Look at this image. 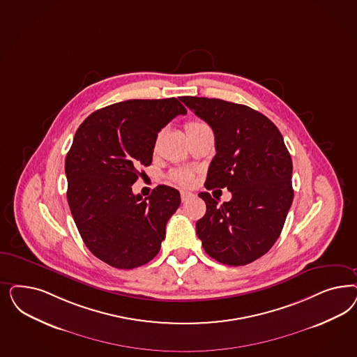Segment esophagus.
I'll use <instances>...</instances> for the list:
<instances>
[{
    "mask_svg": "<svg viewBox=\"0 0 357 357\" xmlns=\"http://www.w3.org/2000/svg\"><path fill=\"white\" fill-rule=\"evenodd\" d=\"M180 195H181V199H183V201H188L189 198H192V197L195 196L193 193L186 192V190H181V193H180Z\"/></svg>",
    "mask_w": 357,
    "mask_h": 357,
    "instance_id": "esophagus-1",
    "label": "esophagus"
}]
</instances>
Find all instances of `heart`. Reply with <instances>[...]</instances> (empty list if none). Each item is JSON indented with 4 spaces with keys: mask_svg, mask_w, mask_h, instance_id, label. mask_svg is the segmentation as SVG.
Instances as JSON below:
<instances>
[{
    "mask_svg": "<svg viewBox=\"0 0 357 357\" xmlns=\"http://www.w3.org/2000/svg\"><path fill=\"white\" fill-rule=\"evenodd\" d=\"M202 126H205V125L199 123V122H189V123L185 125V130H186V134H188V132H192V131H195L197 128ZM171 178L176 184L189 186V185L193 184V181H195V174L189 169H177V171H173L171 173Z\"/></svg>",
    "mask_w": 357,
    "mask_h": 357,
    "instance_id": "1",
    "label": "heart"
}]
</instances>
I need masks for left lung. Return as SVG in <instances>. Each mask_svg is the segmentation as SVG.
Returning <instances> with one entry per match:
<instances>
[{"instance_id": "obj_1", "label": "left lung", "mask_w": 357, "mask_h": 357, "mask_svg": "<svg viewBox=\"0 0 357 357\" xmlns=\"http://www.w3.org/2000/svg\"><path fill=\"white\" fill-rule=\"evenodd\" d=\"M180 100L215 135L217 153L205 188H227L232 195L222 205L207 192L198 195L206 213L197 220V235L219 263L250 264L276 243L293 202V164L284 138L271 119L245 105L190 96Z\"/></svg>"}]
</instances>
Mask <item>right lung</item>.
Wrapping results in <instances>:
<instances>
[{
    "label": "right lung",
    "instance_id": "right-lung-1",
    "mask_svg": "<svg viewBox=\"0 0 357 357\" xmlns=\"http://www.w3.org/2000/svg\"><path fill=\"white\" fill-rule=\"evenodd\" d=\"M186 114L177 98L128 100L89 115L66 158L69 208L88 250L106 264L132 269L160 251L178 190L159 185L150 197L131 186L152 162L158 134Z\"/></svg>",
    "mask_w": 357,
    "mask_h": 357
}]
</instances>
